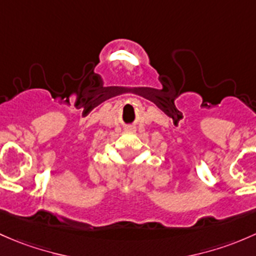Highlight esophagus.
<instances>
[{
  "label": "esophagus",
  "instance_id": "1",
  "mask_svg": "<svg viewBox=\"0 0 256 256\" xmlns=\"http://www.w3.org/2000/svg\"><path fill=\"white\" fill-rule=\"evenodd\" d=\"M132 130H133V129H132Z\"/></svg>",
  "mask_w": 256,
  "mask_h": 256
}]
</instances>
